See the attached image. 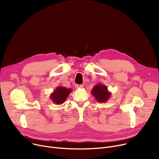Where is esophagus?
I'll use <instances>...</instances> for the list:
<instances>
[{"instance_id":"34e87169","label":"esophagus","mask_w":159,"mask_h":159,"mask_svg":"<svg viewBox=\"0 0 159 159\" xmlns=\"http://www.w3.org/2000/svg\"><path fill=\"white\" fill-rule=\"evenodd\" d=\"M75 87L77 89H80V88H83V85H79V84H76L75 85Z\"/></svg>"}]
</instances>
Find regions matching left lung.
<instances>
[{
  "mask_svg": "<svg viewBox=\"0 0 159 159\" xmlns=\"http://www.w3.org/2000/svg\"><path fill=\"white\" fill-rule=\"evenodd\" d=\"M91 93L97 102L101 103L107 101L111 95V93L108 91L107 86L102 84H96L91 90Z\"/></svg>",
  "mask_w": 159,
  "mask_h": 159,
  "instance_id": "8db88e82",
  "label": "left lung"
}]
</instances>
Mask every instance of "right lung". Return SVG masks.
<instances>
[{
  "label": "right lung",
  "instance_id": "add662e5",
  "mask_svg": "<svg viewBox=\"0 0 159 159\" xmlns=\"http://www.w3.org/2000/svg\"><path fill=\"white\" fill-rule=\"evenodd\" d=\"M71 92V88H66V87L58 86L50 95V98L53 103L57 105L63 104L68 95Z\"/></svg>",
  "mask_w": 159,
  "mask_h": 159
}]
</instances>
